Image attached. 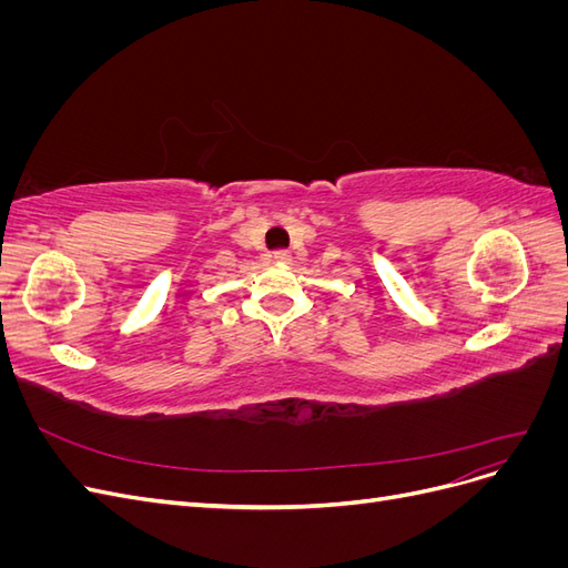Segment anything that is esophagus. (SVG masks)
I'll use <instances>...</instances> for the list:
<instances>
[{
	"label": "esophagus",
	"instance_id": "34e87169",
	"mask_svg": "<svg viewBox=\"0 0 568 568\" xmlns=\"http://www.w3.org/2000/svg\"><path fill=\"white\" fill-rule=\"evenodd\" d=\"M272 261L274 263H288L291 261V253L288 251H274L272 253Z\"/></svg>",
	"mask_w": 568,
	"mask_h": 568
}]
</instances>
